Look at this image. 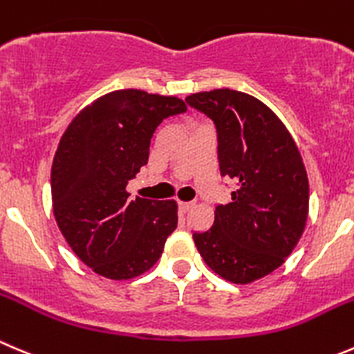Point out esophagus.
Masks as SVG:
<instances>
[{
  "label": "esophagus",
  "mask_w": 354,
  "mask_h": 354,
  "mask_svg": "<svg viewBox=\"0 0 354 354\" xmlns=\"http://www.w3.org/2000/svg\"><path fill=\"white\" fill-rule=\"evenodd\" d=\"M178 207H180L181 212H188L194 207V202H178Z\"/></svg>",
  "instance_id": "34e87169"
}]
</instances>
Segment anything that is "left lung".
<instances>
[{
  "label": "left lung",
  "instance_id": "1",
  "mask_svg": "<svg viewBox=\"0 0 354 354\" xmlns=\"http://www.w3.org/2000/svg\"><path fill=\"white\" fill-rule=\"evenodd\" d=\"M218 136L221 176L233 180L232 202L218 204L207 232L194 242L209 268L233 283L277 270L299 242L308 219L306 169L286 126L264 104L233 90L187 98Z\"/></svg>",
  "mask_w": 354,
  "mask_h": 354
}]
</instances>
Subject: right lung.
I'll use <instances>...</instances> for the list:
<instances>
[{
  "label": "right lung",
  "mask_w": 354,
  "mask_h": 354,
  "mask_svg": "<svg viewBox=\"0 0 354 354\" xmlns=\"http://www.w3.org/2000/svg\"><path fill=\"white\" fill-rule=\"evenodd\" d=\"M183 112L180 98L112 91L75 115L62 136L51 167L55 219L71 249L98 275H142L176 230V202L129 201L126 187L149 162L160 122Z\"/></svg>",
  "instance_id": "right-lung-1"
}]
</instances>
